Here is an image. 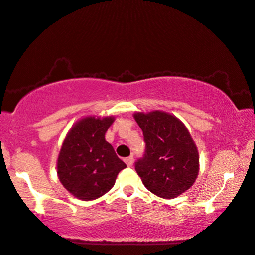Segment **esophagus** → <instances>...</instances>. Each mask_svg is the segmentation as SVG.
Wrapping results in <instances>:
<instances>
[{
	"label": "esophagus",
	"instance_id": "esophagus-1",
	"mask_svg": "<svg viewBox=\"0 0 255 255\" xmlns=\"http://www.w3.org/2000/svg\"><path fill=\"white\" fill-rule=\"evenodd\" d=\"M125 162H126V164L128 166H132V164H133V156L132 155L128 156V158L125 159Z\"/></svg>",
	"mask_w": 255,
	"mask_h": 255
}]
</instances>
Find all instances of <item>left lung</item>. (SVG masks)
Returning <instances> with one entry per match:
<instances>
[{
	"label": "left lung",
	"instance_id": "1",
	"mask_svg": "<svg viewBox=\"0 0 255 255\" xmlns=\"http://www.w3.org/2000/svg\"><path fill=\"white\" fill-rule=\"evenodd\" d=\"M143 132L145 150L134 163L151 193L174 198L191 187L199 170L196 145L181 121L164 112L134 114Z\"/></svg>",
	"mask_w": 255,
	"mask_h": 255
}]
</instances>
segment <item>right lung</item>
I'll list each match as a JSON object with an SVG mask.
<instances>
[{"label":"right lung","mask_w":255,"mask_h":255,"mask_svg":"<svg viewBox=\"0 0 255 255\" xmlns=\"http://www.w3.org/2000/svg\"><path fill=\"white\" fill-rule=\"evenodd\" d=\"M114 117H86L74 125L59 153L57 173L73 196L92 200L103 196L127 165L118 158L105 133Z\"/></svg>","instance_id":"right-lung-1"}]
</instances>
